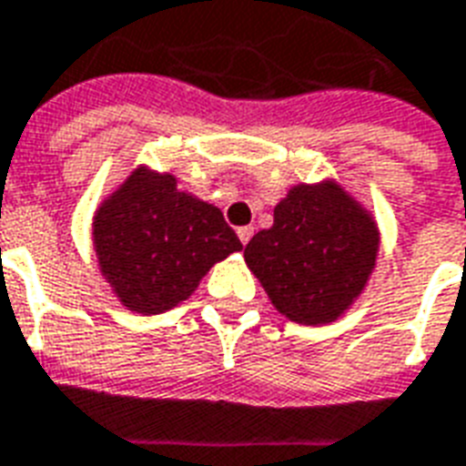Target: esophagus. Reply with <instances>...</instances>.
Masks as SVG:
<instances>
[{
	"label": "esophagus",
	"instance_id": "1",
	"mask_svg": "<svg viewBox=\"0 0 466 466\" xmlns=\"http://www.w3.org/2000/svg\"><path fill=\"white\" fill-rule=\"evenodd\" d=\"M237 237H239L241 244H247V241L251 239V237H254V227H251V225L239 227V229H237Z\"/></svg>",
	"mask_w": 466,
	"mask_h": 466
}]
</instances>
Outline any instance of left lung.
<instances>
[{"instance_id": "obj_1", "label": "left lung", "mask_w": 466, "mask_h": 466, "mask_svg": "<svg viewBox=\"0 0 466 466\" xmlns=\"http://www.w3.org/2000/svg\"><path fill=\"white\" fill-rule=\"evenodd\" d=\"M381 232L335 177L298 183L273 208V225L251 237L244 261L280 315L329 325L350 310L376 268Z\"/></svg>"}]
</instances>
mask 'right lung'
<instances>
[{
    "label": "right lung",
    "instance_id": "obj_1",
    "mask_svg": "<svg viewBox=\"0 0 466 466\" xmlns=\"http://www.w3.org/2000/svg\"><path fill=\"white\" fill-rule=\"evenodd\" d=\"M92 248L127 310L161 315L193 296L241 241L219 208L177 190L173 173L138 163L95 209Z\"/></svg>",
    "mask_w": 466,
    "mask_h": 466
}]
</instances>
